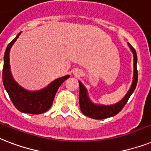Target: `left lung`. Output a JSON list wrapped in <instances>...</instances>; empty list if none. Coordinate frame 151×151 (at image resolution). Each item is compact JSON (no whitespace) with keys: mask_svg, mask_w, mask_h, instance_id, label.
I'll list each match as a JSON object with an SVG mask.
<instances>
[{"mask_svg":"<svg viewBox=\"0 0 151 151\" xmlns=\"http://www.w3.org/2000/svg\"><path fill=\"white\" fill-rule=\"evenodd\" d=\"M130 49L133 53V58H134V74H133V80H132V84L130 87L129 90L128 91L127 94L125 95L122 101H120L119 103L113 104V105L104 106V105H96L93 104L90 101V99L87 96V92L86 88L83 86L80 82H79V107L81 109V111L83 114L86 116L91 118L93 119H104L110 117L114 116L118 113L121 111L124 106L126 104L127 101H129L130 96L132 95L133 91L136 89L137 84V80H138V71L137 68V55L136 50L132 47L130 43H128Z\"/></svg>","mask_w":151,"mask_h":151,"instance_id":"left-lung-1","label":"left lung"}]
</instances>
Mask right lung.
Returning <instances> with one entry per match:
<instances>
[{"label":"right lung","mask_w":151,"mask_h":151,"mask_svg":"<svg viewBox=\"0 0 151 151\" xmlns=\"http://www.w3.org/2000/svg\"><path fill=\"white\" fill-rule=\"evenodd\" d=\"M20 34L21 32L17 35V37L12 40V41L6 48L4 57V67L2 72L4 86L8 92L12 102L19 111L32 114H42L51 107L58 88L64 81L69 78V76H65L56 79L49 84L48 86L39 91L30 92L22 88L13 79L9 65L10 49Z\"/></svg>","instance_id":"add662e5"}]
</instances>
